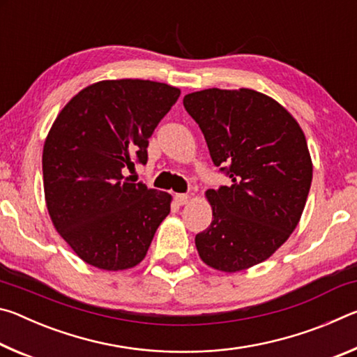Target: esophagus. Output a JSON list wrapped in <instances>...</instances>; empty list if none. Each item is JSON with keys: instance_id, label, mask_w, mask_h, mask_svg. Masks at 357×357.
Listing matches in <instances>:
<instances>
[{"instance_id": "1", "label": "esophagus", "mask_w": 357, "mask_h": 357, "mask_svg": "<svg viewBox=\"0 0 357 357\" xmlns=\"http://www.w3.org/2000/svg\"><path fill=\"white\" fill-rule=\"evenodd\" d=\"M174 200H176L178 204H187L190 200V197L187 195V193H176V195H174Z\"/></svg>"}]
</instances>
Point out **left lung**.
<instances>
[{"label": "left lung", "instance_id": "obj_1", "mask_svg": "<svg viewBox=\"0 0 357 357\" xmlns=\"http://www.w3.org/2000/svg\"><path fill=\"white\" fill-rule=\"evenodd\" d=\"M211 159L231 183L206 190L213 222L195 236L198 255L222 273L268 259L301 220L312 184L305 135L291 113L253 89L209 88L184 96Z\"/></svg>", "mask_w": 357, "mask_h": 357}]
</instances>
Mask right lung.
Returning a JSON list of instances; mask_svg holds the SVG:
<instances>
[{
    "label": "right lung",
    "instance_id": "add662e5",
    "mask_svg": "<svg viewBox=\"0 0 357 357\" xmlns=\"http://www.w3.org/2000/svg\"><path fill=\"white\" fill-rule=\"evenodd\" d=\"M181 91L151 80H102L75 94L42 153L45 203L56 231L84 263L124 271L146 257L172 195L130 183L148 140Z\"/></svg>",
    "mask_w": 357,
    "mask_h": 357
}]
</instances>
